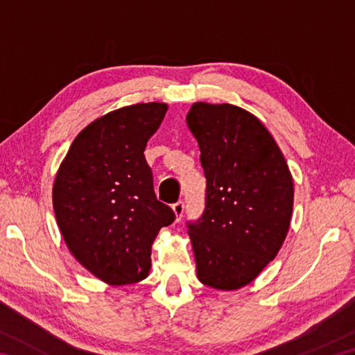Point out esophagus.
<instances>
[{"label": "esophagus", "mask_w": 355, "mask_h": 355, "mask_svg": "<svg viewBox=\"0 0 355 355\" xmlns=\"http://www.w3.org/2000/svg\"><path fill=\"white\" fill-rule=\"evenodd\" d=\"M172 209H173V212H175V215H177V221L182 220V216L184 214V202L182 200L177 201V202H173Z\"/></svg>", "instance_id": "1"}]
</instances>
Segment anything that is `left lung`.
I'll return each mask as SVG.
<instances>
[{"label": "left lung", "instance_id": "1", "mask_svg": "<svg viewBox=\"0 0 355 355\" xmlns=\"http://www.w3.org/2000/svg\"><path fill=\"white\" fill-rule=\"evenodd\" d=\"M187 125L201 150L205 210L187 221L200 281L218 290L250 284L290 227L293 178L275 139L235 105L195 103Z\"/></svg>", "mask_w": 355, "mask_h": 355}]
</instances>
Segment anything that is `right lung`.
I'll list each match as a JSON object with an SVG mask.
<instances>
[{"mask_svg": "<svg viewBox=\"0 0 355 355\" xmlns=\"http://www.w3.org/2000/svg\"><path fill=\"white\" fill-rule=\"evenodd\" d=\"M168 111L139 103L108 112L82 131L53 186L62 236L82 266L111 285L146 277L158 230L175 221L157 200L143 150Z\"/></svg>", "mask_w": 355, "mask_h": 355, "instance_id": "obj_1", "label": "right lung"}]
</instances>
